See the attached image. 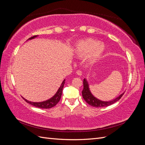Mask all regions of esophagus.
Wrapping results in <instances>:
<instances>
[{"label": "esophagus", "instance_id": "1", "mask_svg": "<svg viewBox=\"0 0 145 145\" xmlns=\"http://www.w3.org/2000/svg\"><path fill=\"white\" fill-rule=\"evenodd\" d=\"M76 74L78 76H82V71H80V70H77V71H76Z\"/></svg>", "mask_w": 145, "mask_h": 145}]
</instances>
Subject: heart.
<instances>
[{
    "instance_id": "obj_1",
    "label": "heart",
    "mask_w": 145,
    "mask_h": 145,
    "mask_svg": "<svg viewBox=\"0 0 145 145\" xmlns=\"http://www.w3.org/2000/svg\"><path fill=\"white\" fill-rule=\"evenodd\" d=\"M105 51V46L102 43L93 39H86L77 43L76 46V53L81 57L87 56L90 62L98 60Z\"/></svg>"
}]
</instances>
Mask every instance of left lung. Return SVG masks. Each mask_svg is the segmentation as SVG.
Listing matches in <instances>:
<instances>
[{
  "label": "left lung",
  "instance_id": "obj_1",
  "mask_svg": "<svg viewBox=\"0 0 145 145\" xmlns=\"http://www.w3.org/2000/svg\"><path fill=\"white\" fill-rule=\"evenodd\" d=\"M82 94L83 99L85 100V102L87 103H88L92 106L100 108L109 106V105L117 102L118 100H119L121 99L123 95L124 94V93L120 95L115 99L112 100L111 101H109V102H104V101L100 100L98 99L95 98L94 96L91 94L89 88L88 83V81L86 80V78H84V79H83V89L82 92Z\"/></svg>",
  "mask_w": 145,
  "mask_h": 145
}]
</instances>
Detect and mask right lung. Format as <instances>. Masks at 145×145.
Listing matches in <instances>:
<instances>
[{"instance_id":"add662e5","label":"right lung","mask_w":145,"mask_h":145,"mask_svg":"<svg viewBox=\"0 0 145 145\" xmlns=\"http://www.w3.org/2000/svg\"><path fill=\"white\" fill-rule=\"evenodd\" d=\"M37 36H34L31 37L29 38L28 40H31V39H34ZM65 80H64L63 81V82L62 83V84H61L58 91H57V93H56V94L53 96V97H51L50 99L46 100V101H43V102H30V101L27 100V99H24V97H22V98L25 100L26 102H27L28 103L31 105H33L34 106H36L37 108H42V109L51 108L52 107H54V106H56V105L58 103V102L60 100L61 96H62V90H63L64 84H65Z\"/></svg>"}]
</instances>
